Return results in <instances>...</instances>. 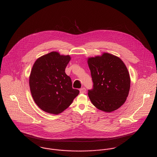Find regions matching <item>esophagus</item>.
Listing matches in <instances>:
<instances>
[{"label": "esophagus", "mask_w": 157, "mask_h": 157, "mask_svg": "<svg viewBox=\"0 0 157 157\" xmlns=\"http://www.w3.org/2000/svg\"><path fill=\"white\" fill-rule=\"evenodd\" d=\"M80 92L81 94H84L86 92V89L85 88H82L80 90Z\"/></svg>", "instance_id": "1"}]
</instances>
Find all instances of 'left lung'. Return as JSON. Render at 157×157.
I'll use <instances>...</instances> for the list:
<instances>
[{"instance_id":"left-lung-1","label":"left lung","mask_w":157,"mask_h":157,"mask_svg":"<svg viewBox=\"0 0 157 157\" xmlns=\"http://www.w3.org/2000/svg\"><path fill=\"white\" fill-rule=\"evenodd\" d=\"M88 64L94 83L88 90L93 105L99 110L111 112L126 101L131 86L128 68L121 59L112 54L88 57Z\"/></svg>"}]
</instances>
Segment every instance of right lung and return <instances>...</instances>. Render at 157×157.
I'll use <instances>...</instances> for the list:
<instances>
[{
  "instance_id": "1",
  "label": "right lung",
  "mask_w": 157,
  "mask_h": 157,
  "mask_svg": "<svg viewBox=\"0 0 157 157\" xmlns=\"http://www.w3.org/2000/svg\"><path fill=\"white\" fill-rule=\"evenodd\" d=\"M69 55L52 51L38 58L29 78L30 91L36 104L45 112L57 115L63 112L78 95L73 89L65 68Z\"/></svg>"
}]
</instances>
